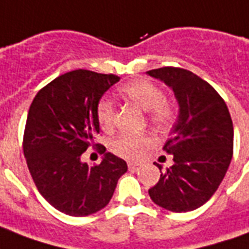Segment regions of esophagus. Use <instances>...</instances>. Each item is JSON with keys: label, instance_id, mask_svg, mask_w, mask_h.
I'll list each match as a JSON object with an SVG mask.
<instances>
[{"label": "esophagus", "instance_id": "esophagus-1", "mask_svg": "<svg viewBox=\"0 0 249 249\" xmlns=\"http://www.w3.org/2000/svg\"><path fill=\"white\" fill-rule=\"evenodd\" d=\"M128 168H129V171H132V172H136V171H139L140 164H137V162H128Z\"/></svg>", "mask_w": 249, "mask_h": 249}]
</instances>
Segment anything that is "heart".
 Here are the masks:
<instances>
[{
    "label": "heart",
    "instance_id": "b5f03b06",
    "mask_svg": "<svg viewBox=\"0 0 249 249\" xmlns=\"http://www.w3.org/2000/svg\"><path fill=\"white\" fill-rule=\"evenodd\" d=\"M120 94L139 107L141 110L148 112V120L156 128H167L176 119V109L169 103L164 92L156 84L146 80H135L124 84L119 89ZM96 117L104 130H110L114 125V105L108 98L100 100L96 108ZM152 144L146 135H121L112 141L110 149L114 155L135 160L141 156L142 151Z\"/></svg>",
    "mask_w": 249,
    "mask_h": 249
}]
</instances>
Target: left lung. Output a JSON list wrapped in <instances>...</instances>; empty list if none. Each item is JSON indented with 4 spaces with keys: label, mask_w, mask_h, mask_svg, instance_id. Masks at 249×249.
I'll list each match as a JSON object with an SVG mask.
<instances>
[{
    "label": "left lung",
    "mask_w": 249,
    "mask_h": 249,
    "mask_svg": "<svg viewBox=\"0 0 249 249\" xmlns=\"http://www.w3.org/2000/svg\"><path fill=\"white\" fill-rule=\"evenodd\" d=\"M165 82L178 103V119L164 151L173 165L161 172L148 192L152 201L172 212H188L212 197L228 171L233 155V125L219 93L181 68L164 66L146 71Z\"/></svg>",
    "instance_id": "left-lung-1"
}]
</instances>
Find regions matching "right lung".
Segmentation results:
<instances>
[{
    "instance_id": "add662e5",
    "label": "right lung",
    "mask_w": 249,
    "mask_h": 249,
    "mask_svg": "<svg viewBox=\"0 0 249 249\" xmlns=\"http://www.w3.org/2000/svg\"><path fill=\"white\" fill-rule=\"evenodd\" d=\"M117 81L116 74L68 71L42 88L30 105L24 132L26 164L38 192L62 213L78 217L107 207L128 169L103 145L98 165L81 160L100 132L98 101Z\"/></svg>"
}]
</instances>
